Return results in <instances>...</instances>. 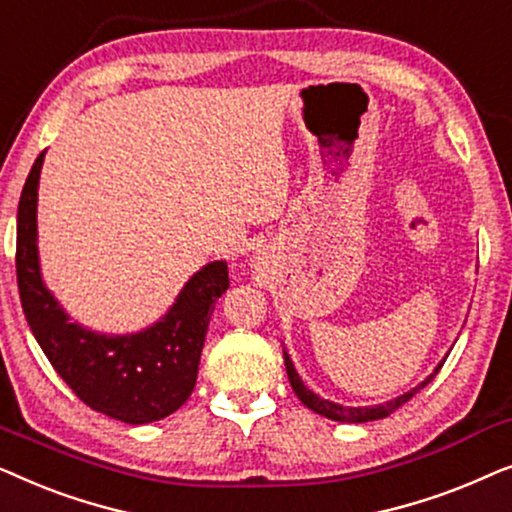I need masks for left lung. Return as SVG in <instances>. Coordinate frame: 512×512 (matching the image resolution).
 <instances>
[{
  "instance_id": "left-lung-1",
  "label": "left lung",
  "mask_w": 512,
  "mask_h": 512,
  "mask_svg": "<svg viewBox=\"0 0 512 512\" xmlns=\"http://www.w3.org/2000/svg\"><path fill=\"white\" fill-rule=\"evenodd\" d=\"M443 363H445V359L440 361L436 368H433V373L426 377L424 382H419L417 387H412L410 391H405V394H401V396L391 398V401H387V403L366 405V408H352V405H340V403H335V401H328V398H321L319 394H314L312 389H307L305 382L300 380L296 366H293L291 356L286 354V349H284L286 375H289L291 387H293V391H296V396L300 398V401H303V405H307V408H310L312 412H317V415H321V417L333 419V422H347V424H363V422H375V419L389 417L391 412H396L403 403H408L410 398L417 394V391H422L426 384H429L433 377L438 375V370L443 368Z\"/></svg>"
}]
</instances>
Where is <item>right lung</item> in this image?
I'll list each match as a JSON object with an SVG mask.
<instances>
[{"instance_id": "right-lung-1", "label": "right lung", "mask_w": 512, "mask_h": 512, "mask_svg": "<svg viewBox=\"0 0 512 512\" xmlns=\"http://www.w3.org/2000/svg\"><path fill=\"white\" fill-rule=\"evenodd\" d=\"M44 156L46 151L34 160L18 202L16 272L30 331L58 375L90 408L125 424L158 422L191 396L214 303L230 284L228 265H202L170 310L137 333H100L72 321L41 277L37 195Z\"/></svg>"}]
</instances>
